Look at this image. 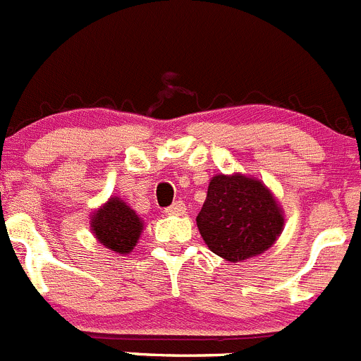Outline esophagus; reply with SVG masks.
Returning a JSON list of instances; mask_svg holds the SVG:
<instances>
[{"mask_svg": "<svg viewBox=\"0 0 361 361\" xmlns=\"http://www.w3.org/2000/svg\"><path fill=\"white\" fill-rule=\"evenodd\" d=\"M165 214L167 215H185L187 214V207H185L183 201H176V203L171 204L167 210H165Z\"/></svg>", "mask_w": 361, "mask_h": 361, "instance_id": "esophagus-1", "label": "esophagus"}]
</instances>
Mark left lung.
Instances as JSON below:
<instances>
[{"label":"left lung","mask_w":361,"mask_h":361,"mask_svg":"<svg viewBox=\"0 0 361 361\" xmlns=\"http://www.w3.org/2000/svg\"><path fill=\"white\" fill-rule=\"evenodd\" d=\"M204 244L231 264L260 257L285 226V212L267 185L245 174H215L196 217Z\"/></svg>","instance_id":"left-lung-1"}]
</instances>
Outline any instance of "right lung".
Returning <instances> with one entry per match:
<instances>
[{
    "mask_svg": "<svg viewBox=\"0 0 361 361\" xmlns=\"http://www.w3.org/2000/svg\"><path fill=\"white\" fill-rule=\"evenodd\" d=\"M142 230V219L117 196L110 197L90 215V231L94 238L117 255H130Z\"/></svg>",
    "mask_w": 361,
    "mask_h": 361,
    "instance_id": "obj_1",
    "label": "right lung"
}]
</instances>
